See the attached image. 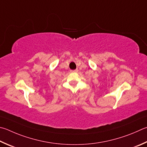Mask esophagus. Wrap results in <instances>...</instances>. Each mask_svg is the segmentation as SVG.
<instances>
[{
	"mask_svg": "<svg viewBox=\"0 0 147 147\" xmlns=\"http://www.w3.org/2000/svg\"><path fill=\"white\" fill-rule=\"evenodd\" d=\"M71 72H77V71H78V70H77V69H75V70H73V71L71 70Z\"/></svg>",
	"mask_w": 147,
	"mask_h": 147,
	"instance_id": "1",
	"label": "esophagus"
}]
</instances>
